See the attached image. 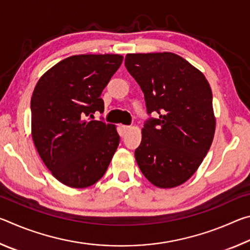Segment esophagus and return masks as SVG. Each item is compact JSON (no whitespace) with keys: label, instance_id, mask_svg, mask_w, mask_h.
<instances>
[{"label":"esophagus","instance_id":"esophagus-1","mask_svg":"<svg viewBox=\"0 0 250 250\" xmlns=\"http://www.w3.org/2000/svg\"><path fill=\"white\" fill-rule=\"evenodd\" d=\"M121 129H122V131H124V132L125 133L126 131L130 130V126H129V125H121Z\"/></svg>","mask_w":250,"mask_h":250}]
</instances>
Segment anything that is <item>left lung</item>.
I'll list each match as a JSON object with an SVG mask.
<instances>
[{"label": "left lung", "instance_id": "left-lung-1", "mask_svg": "<svg viewBox=\"0 0 250 250\" xmlns=\"http://www.w3.org/2000/svg\"><path fill=\"white\" fill-rule=\"evenodd\" d=\"M125 65L145 94L147 113L135 161L160 188L185 183L204 160L214 139L213 96L204 74L170 52L126 54Z\"/></svg>", "mask_w": 250, "mask_h": 250}]
</instances>
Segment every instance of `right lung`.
Wrapping results in <instances>:
<instances>
[{
  "instance_id": "obj_1",
  "label": "right lung",
  "mask_w": 250,
  "mask_h": 250,
  "mask_svg": "<svg viewBox=\"0 0 250 250\" xmlns=\"http://www.w3.org/2000/svg\"><path fill=\"white\" fill-rule=\"evenodd\" d=\"M122 59L118 54L67 57L46 71L33 91L34 145L55 179L69 188L97 183L119 146L115 125L88 117L104 112L101 92Z\"/></svg>"
}]
</instances>
